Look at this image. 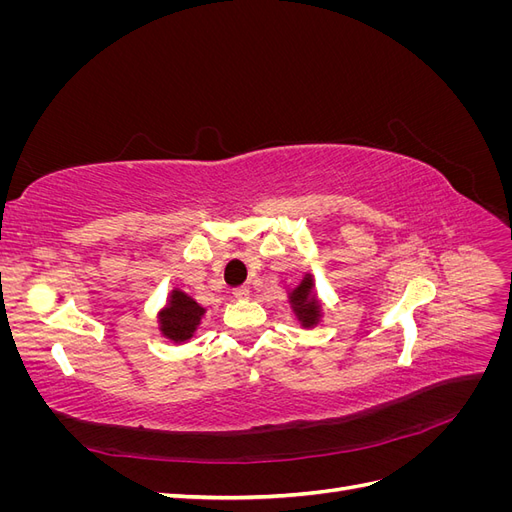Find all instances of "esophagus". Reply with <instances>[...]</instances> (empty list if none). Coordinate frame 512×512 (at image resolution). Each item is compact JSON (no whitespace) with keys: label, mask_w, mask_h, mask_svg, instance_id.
<instances>
[{"label":"esophagus","mask_w":512,"mask_h":512,"mask_svg":"<svg viewBox=\"0 0 512 512\" xmlns=\"http://www.w3.org/2000/svg\"><path fill=\"white\" fill-rule=\"evenodd\" d=\"M232 294H235V299H250V288L239 286V288L232 290Z\"/></svg>","instance_id":"34e87169"}]
</instances>
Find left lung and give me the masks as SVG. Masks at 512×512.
<instances>
[{
	"instance_id": "obj_1",
	"label": "left lung",
	"mask_w": 512,
	"mask_h": 512,
	"mask_svg": "<svg viewBox=\"0 0 512 512\" xmlns=\"http://www.w3.org/2000/svg\"><path fill=\"white\" fill-rule=\"evenodd\" d=\"M312 292H314L312 275H305L303 282L292 290V297H290L294 312H297V318L301 320L303 327H314L320 318V305Z\"/></svg>"
}]
</instances>
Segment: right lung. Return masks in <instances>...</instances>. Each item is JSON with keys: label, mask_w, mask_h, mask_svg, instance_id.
Here are the masks:
<instances>
[{"label": "right lung", "mask_w": 512, "mask_h": 512, "mask_svg": "<svg viewBox=\"0 0 512 512\" xmlns=\"http://www.w3.org/2000/svg\"><path fill=\"white\" fill-rule=\"evenodd\" d=\"M205 309L181 290H173L168 305L160 312V329L173 339V342H185L190 339L203 318Z\"/></svg>", "instance_id": "1"}]
</instances>
